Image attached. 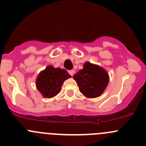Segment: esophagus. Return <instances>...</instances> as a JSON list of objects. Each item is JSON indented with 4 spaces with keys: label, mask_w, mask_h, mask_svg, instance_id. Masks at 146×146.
<instances>
[{
    "label": "esophagus",
    "mask_w": 146,
    "mask_h": 146,
    "mask_svg": "<svg viewBox=\"0 0 146 146\" xmlns=\"http://www.w3.org/2000/svg\"><path fill=\"white\" fill-rule=\"evenodd\" d=\"M68 73H69V74L70 75V76H73V75H74L75 70H68Z\"/></svg>",
    "instance_id": "esophagus-1"
}]
</instances>
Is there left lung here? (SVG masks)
Wrapping results in <instances>:
<instances>
[{
  "label": "left lung",
  "mask_w": 146,
  "mask_h": 146,
  "mask_svg": "<svg viewBox=\"0 0 146 146\" xmlns=\"http://www.w3.org/2000/svg\"><path fill=\"white\" fill-rule=\"evenodd\" d=\"M79 90L88 98H96L102 95L110 81L106 70L98 65L86 61L83 68L73 76Z\"/></svg>",
  "instance_id": "left-lung-1"
}]
</instances>
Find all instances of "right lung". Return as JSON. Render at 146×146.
<instances>
[{
    "label": "right lung",
    "instance_id": "1",
    "mask_svg": "<svg viewBox=\"0 0 146 146\" xmlns=\"http://www.w3.org/2000/svg\"><path fill=\"white\" fill-rule=\"evenodd\" d=\"M71 78L67 70L48 66L36 79V87L44 98H52L58 95L66 80Z\"/></svg>",
    "mask_w": 146,
    "mask_h": 146
}]
</instances>
